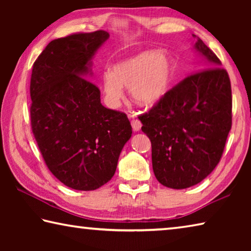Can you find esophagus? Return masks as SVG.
Wrapping results in <instances>:
<instances>
[{
	"label": "esophagus",
	"instance_id": "1",
	"mask_svg": "<svg viewBox=\"0 0 251 251\" xmlns=\"http://www.w3.org/2000/svg\"><path fill=\"white\" fill-rule=\"evenodd\" d=\"M130 124H131V127H133V129L135 131L139 130V129H141V127H142V123H141V121L137 120V118H133V120L130 121Z\"/></svg>",
	"mask_w": 251,
	"mask_h": 251
}]
</instances>
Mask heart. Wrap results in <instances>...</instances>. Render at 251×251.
Segmentation results:
<instances>
[{
	"instance_id": "1",
	"label": "heart",
	"mask_w": 251,
	"mask_h": 251,
	"mask_svg": "<svg viewBox=\"0 0 251 251\" xmlns=\"http://www.w3.org/2000/svg\"><path fill=\"white\" fill-rule=\"evenodd\" d=\"M173 74V63L165 54L144 52L122 61L101 75L106 101L113 107L123 96V86H129L130 95L139 104L151 105L166 92Z\"/></svg>"
}]
</instances>
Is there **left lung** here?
<instances>
[{
    "mask_svg": "<svg viewBox=\"0 0 251 251\" xmlns=\"http://www.w3.org/2000/svg\"><path fill=\"white\" fill-rule=\"evenodd\" d=\"M206 62L138 116L151 143L152 171L174 189L201 182L222 159L232 124L230 78L222 62L198 39Z\"/></svg>",
    "mask_w": 251,
    "mask_h": 251,
    "instance_id": "obj_1",
    "label": "left lung"
}]
</instances>
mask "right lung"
<instances>
[{"mask_svg":"<svg viewBox=\"0 0 251 251\" xmlns=\"http://www.w3.org/2000/svg\"><path fill=\"white\" fill-rule=\"evenodd\" d=\"M109 34L73 33L50 42L34 62L31 128L50 172L76 190H95L115 174L131 136L127 115L100 104V91L85 77Z\"/></svg>","mask_w":251,"mask_h":251,"instance_id":"obj_1","label":"right lung"}]
</instances>
